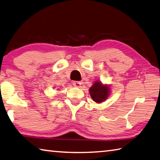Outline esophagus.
<instances>
[{"label": "esophagus", "mask_w": 160, "mask_h": 160, "mask_svg": "<svg viewBox=\"0 0 160 160\" xmlns=\"http://www.w3.org/2000/svg\"><path fill=\"white\" fill-rule=\"evenodd\" d=\"M73 85L75 87H76V88H80V87L81 86V82H80V81H74Z\"/></svg>", "instance_id": "34e87169"}]
</instances>
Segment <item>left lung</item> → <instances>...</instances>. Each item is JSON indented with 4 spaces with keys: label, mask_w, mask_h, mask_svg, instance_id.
<instances>
[{
    "label": "left lung",
    "mask_w": 160,
    "mask_h": 160,
    "mask_svg": "<svg viewBox=\"0 0 160 160\" xmlns=\"http://www.w3.org/2000/svg\"><path fill=\"white\" fill-rule=\"evenodd\" d=\"M110 89L108 85H103L101 82L96 81L89 88V94L92 100L96 103L103 102L109 97Z\"/></svg>",
    "instance_id": "1"
}]
</instances>
